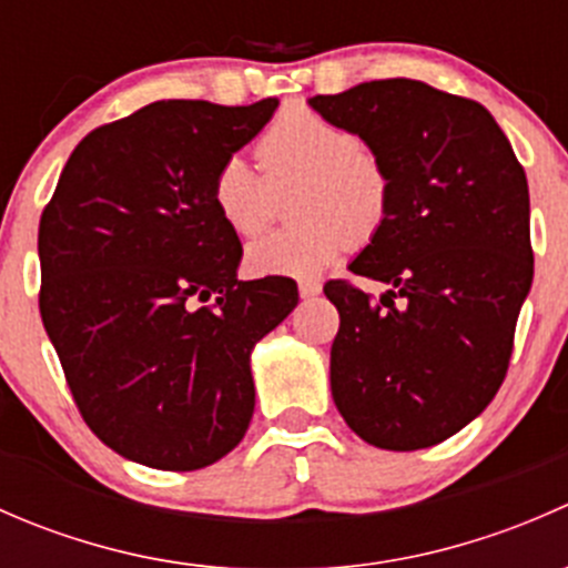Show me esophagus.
<instances>
[{
  "label": "esophagus",
  "mask_w": 568,
  "mask_h": 568,
  "mask_svg": "<svg viewBox=\"0 0 568 568\" xmlns=\"http://www.w3.org/2000/svg\"><path fill=\"white\" fill-rule=\"evenodd\" d=\"M321 294V283L318 280H302L300 283V296L302 300H313V296Z\"/></svg>",
  "instance_id": "1"
}]
</instances>
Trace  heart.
I'll return each mask as SVG.
<instances>
[{"label": "heart", "instance_id": "heart-1", "mask_svg": "<svg viewBox=\"0 0 568 568\" xmlns=\"http://www.w3.org/2000/svg\"><path fill=\"white\" fill-rule=\"evenodd\" d=\"M266 178L231 156L216 170L211 203L236 236L261 233L277 209V194L305 186L294 211L302 225L268 233L247 247L255 274L316 277L348 244L376 236L390 211V175L352 131L316 112H288L257 142Z\"/></svg>", "mask_w": 568, "mask_h": 568}]
</instances>
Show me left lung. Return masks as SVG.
<instances>
[{
    "label": "left lung",
    "mask_w": 568,
    "mask_h": 568,
    "mask_svg": "<svg viewBox=\"0 0 568 568\" xmlns=\"http://www.w3.org/2000/svg\"><path fill=\"white\" fill-rule=\"evenodd\" d=\"M357 134L390 175V211L348 272L390 291L371 302L332 280L337 412L359 439L420 450L454 437L506 379L532 283L523 164L478 101L417 79L363 82L307 101Z\"/></svg>",
    "instance_id": "obj_1"
}]
</instances>
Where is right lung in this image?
I'll use <instances>...</instances> for the list:
<instances>
[{
    "mask_svg": "<svg viewBox=\"0 0 568 568\" xmlns=\"http://www.w3.org/2000/svg\"><path fill=\"white\" fill-rule=\"evenodd\" d=\"M277 104L156 101L101 125L40 216V318L84 423L123 459L189 473L247 432L252 348L300 294L239 280L211 183Z\"/></svg>",
    "mask_w": 568,
    "mask_h": 568,
    "instance_id": "1",
    "label": "right lung"
}]
</instances>
